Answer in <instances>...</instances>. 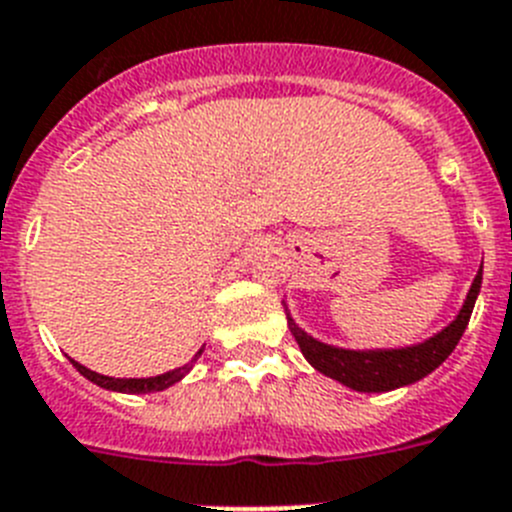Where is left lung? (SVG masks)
I'll list each match as a JSON object with an SVG mask.
<instances>
[{"label":"left lung","mask_w":512,"mask_h":512,"mask_svg":"<svg viewBox=\"0 0 512 512\" xmlns=\"http://www.w3.org/2000/svg\"><path fill=\"white\" fill-rule=\"evenodd\" d=\"M479 288H482V268H479L477 278L471 283L464 306L456 314V319L448 327H443L438 335L428 337L425 342H417V345H410V348H335V345H327V342H319L311 335H306L299 324L293 322L291 314H288V330L299 342L306 361L317 368L319 373H324V376H330V379L340 381V384L350 386L355 391H368V394L371 391H391L425 379L428 373H433L453 353V348L459 345L461 335H464L466 324H469Z\"/></svg>","instance_id":"1"}]
</instances>
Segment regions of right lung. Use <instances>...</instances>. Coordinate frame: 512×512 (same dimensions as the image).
Here are the masks:
<instances>
[{"mask_svg":"<svg viewBox=\"0 0 512 512\" xmlns=\"http://www.w3.org/2000/svg\"><path fill=\"white\" fill-rule=\"evenodd\" d=\"M201 353H203V348L195 353L193 361L185 363L182 368L167 371V373H162V376H151V379H110V376H102V373H95V371H90V368H84L82 363H77V361H71V363H74V368L82 373L84 379H90L92 384L102 386V389L123 391V394H149V391H162V389H167V386L177 384V381H180L182 376L190 371V368H193V363L198 361V355Z\"/></svg>","mask_w":512,"mask_h":512,"instance_id":"obj_1","label":"right lung"}]
</instances>
